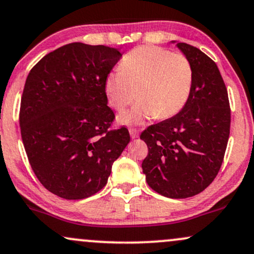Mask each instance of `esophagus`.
<instances>
[{
  "instance_id": "obj_1",
  "label": "esophagus",
  "mask_w": 254,
  "mask_h": 254,
  "mask_svg": "<svg viewBox=\"0 0 254 254\" xmlns=\"http://www.w3.org/2000/svg\"><path fill=\"white\" fill-rule=\"evenodd\" d=\"M129 134L133 139H136L139 136V130L136 128H129Z\"/></svg>"
}]
</instances>
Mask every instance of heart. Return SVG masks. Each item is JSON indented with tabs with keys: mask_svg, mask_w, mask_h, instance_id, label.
<instances>
[{
	"mask_svg": "<svg viewBox=\"0 0 254 254\" xmlns=\"http://www.w3.org/2000/svg\"><path fill=\"white\" fill-rule=\"evenodd\" d=\"M192 67L181 53L157 46H140L122 59L120 67L108 73L104 82L108 102L122 112L139 101L120 120L140 124L151 118L164 120L177 114L189 97Z\"/></svg>",
	"mask_w": 254,
	"mask_h": 254,
	"instance_id": "heart-1",
	"label": "heart"
}]
</instances>
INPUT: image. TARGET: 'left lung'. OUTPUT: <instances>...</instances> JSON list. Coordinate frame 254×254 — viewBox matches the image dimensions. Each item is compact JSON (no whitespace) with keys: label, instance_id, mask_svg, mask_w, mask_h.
<instances>
[{"label":"left lung","instance_id":"1","mask_svg":"<svg viewBox=\"0 0 254 254\" xmlns=\"http://www.w3.org/2000/svg\"><path fill=\"white\" fill-rule=\"evenodd\" d=\"M177 46L191 64V90L178 114L141 133L148 147L141 168L154 191L187 198L203 191L219 174L229 138L231 107L215 62L192 45Z\"/></svg>","mask_w":254,"mask_h":254}]
</instances>
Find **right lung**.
Here are the masks:
<instances>
[{"label":"right lung","instance_id":"right-lung-1","mask_svg":"<svg viewBox=\"0 0 254 254\" xmlns=\"http://www.w3.org/2000/svg\"><path fill=\"white\" fill-rule=\"evenodd\" d=\"M121 53L104 45L71 43L40 59L27 77L20 128L28 162L59 197L82 199L107 184L129 142L126 126L112 128L107 76Z\"/></svg>","mask_w":254,"mask_h":254}]
</instances>
